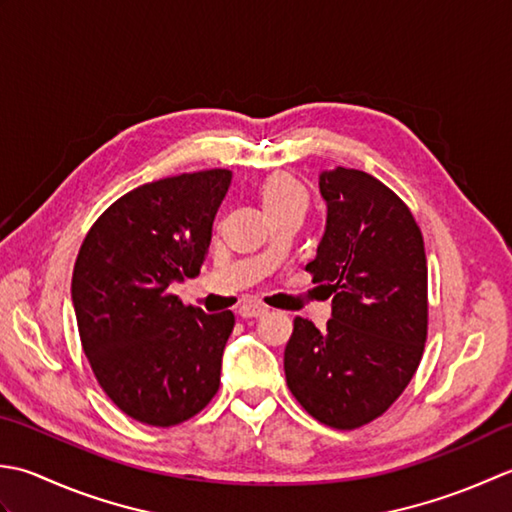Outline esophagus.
<instances>
[{
  "label": "esophagus",
  "mask_w": 512,
  "mask_h": 512,
  "mask_svg": "<svg viewBox=\"0 0 512 512\" xmlns=\"http://www.w3.org/2000/svg\"><path fill=\"white\" fill-rule=\"evenodd\" d=\"M267 314V307L265 305H258V302H245V305H241V309H238V316L241 318H260Z\"/></svg>",
  "instance_id": "obj_1"
}]
</instances>
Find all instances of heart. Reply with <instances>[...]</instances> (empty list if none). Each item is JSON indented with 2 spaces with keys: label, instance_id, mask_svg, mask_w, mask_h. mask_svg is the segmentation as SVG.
I'll return each mask as SVG.
<instances>
[{
  "label": "heart",
  "instance_id": "b5f03b06",
  "mask_svg": "<svg viewBox=\"0 0 512 512\" xmlns=\"http://www.w3.org/2000/svg\"><path fill=\"white\" fill-rule=\"evenodd\" d=\"M260 201H263L265 212L283 210V207H300V210H305L307 190L294 176L274 174L260 187Z\"/></svg>",
  "mask_w": 512,
  "mask_h": 512
}]
</instances>
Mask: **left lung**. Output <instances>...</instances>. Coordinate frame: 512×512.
<instances>
[{"label":"left lung","mask_w":512,"mask_h":512,"mask_svg":"<svg viewBox=\"0 0 512 512\" xmlns=\"http://www.w3.org/2000/svg\"><path fill=\"white\" fill-rule=\"evenodd\" d=\"M327 227L305 267L327 287L331 318L294 320L285 347L287 387L331 429L353 431L400 398L420 367L429 331L426 252L402 198L375 176L320 174Z\"/></svg>","instance_id":"8db88e82"}]
</instances>
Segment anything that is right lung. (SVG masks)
Returning a JSON list of instances; mask_svg holds the SVG:
<instances>
[{
  "instance_id": "add662e5",
  "label": "right lung",
  "mask_w": 512,
  "mask_h": 512,
  "mask_svg": "<svg viewBox=\"0 0 512 512\" xmlns=\"http://www.w3.org/2000/svg\"><path fill=\"white\" fill-rule=\"evenodd\" d=\"M229 170L145 183L90 227L72 271L81 347L99 387L132 420L174 426L221 384L232 311L207 316L168 287L198 276Z\"/></svg>"
}]
</instances>
